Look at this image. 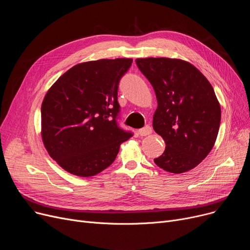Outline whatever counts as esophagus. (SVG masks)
<instances>
[{
  "label": "esophagus",
  "instance_id": "34e87169",
  "mask_svg": "<svg viewBox=\"0 0 250 250\" xmlns=\"http://www.w3.org/2000/svg\"><path fill=\"white\" fill-rule=\"evenodd\" d=\"M152 133V127L150 125H146L145 127H143L141 129H139V135L142 137H145L148 136Z\"/></svg>",
  "mask_w": 250,
  "mask_h": 250
}]
</instances>
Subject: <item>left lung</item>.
<instances>
[{"mask_svg":"<svg viewBox=\"0 0 250 250\" xmlns=\"http://www.w3.org/2000/svg\"><path fill=\"white\" fill-rule=\"evenodd\" d=\"M154 88L158 106L153 128L166 144L154 159L170 173L198 166L213 149L219 133L221 107L208 79L187 61L169 58L136 60Z\"/></svg>","mask_w":250,"mask_h":250,"instance_id":"obj_1","label":"left lung"}]
</instances>
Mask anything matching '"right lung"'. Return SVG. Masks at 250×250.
<instances>
[{
  "label": "right lung",
  "instance_id": "obj_1",
  "mask_svg": "<svg viewBox=\"0 0 250 250\" xmlns=\"http://www.w3.org/2000/svg\"><path fill=\"white\" fill-rule=\"evenodd\" d=\"M132 59L78 63L55 82L42 104V138L49 154L71 174L89 177L115 160L133 135L118 127L117 89Z\"/></svg>",
  "mask_w": 250,
  "mask_h": 250
}]
</instances>
